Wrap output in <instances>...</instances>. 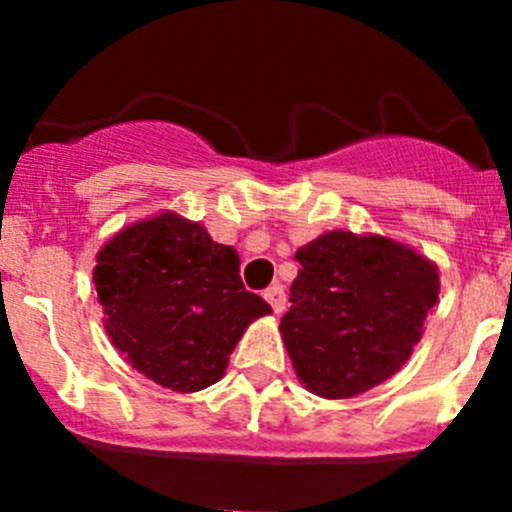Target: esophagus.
Segmentation results:
<instances>
[{
  "label": "esophagus",
  "instance_id": "34e87169",
  "mask_svg": "<svg viewBox=\"0 0 512 512\" xmlns=\"http://www.w3.org/2000/svg\"><path fill=\"white\" fill-rule=\"evenodd\" d=\"M262 297H265V302L270 304L272 312H275V314L285 312L287 297H285V287H282V285H272V287H267V289H265V294H262Z\"/></svg>",
  "mask_w": 512,
  "mask_h": 512
}]
</instances>
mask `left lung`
Masks as SVG:
<instances>
[{
    "mask_svg": "<svg viewBox=\"0 0 512 512\" xmlns=\"http://www.w3.org/2000/svg\"><path fill=\"white\" fill-rule=\"evenodd\" d=\"M282 337L312 394L349 399L401 369L438 299L426 257L386 237L327 232L299 247Z\"/></svg>",
    "mask_w": 512,
    "mask_h": 512,
    "instance_id": "left-lung-1",
    "label": "left lung"
}]
</instances>
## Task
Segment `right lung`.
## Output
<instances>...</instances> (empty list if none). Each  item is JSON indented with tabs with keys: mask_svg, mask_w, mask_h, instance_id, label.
<instances>
[{
	"mask_svg": "<svg viewBox=\"0 0 512 512\" xmlns=\"http://www.w3.org/2000/svg\"><path fill=\"white\" fill-rule=\"evenodd\" d=\"M96 262L113 347L165 389L215 384L247 324L272 312L242 285L237 252L173 213L118 232Z\"/></svg>",
	"mask_w": 512,
	"mask_h": 512,
	"instance_id": "1",
	"label": "right lung"
}]
</instances>
